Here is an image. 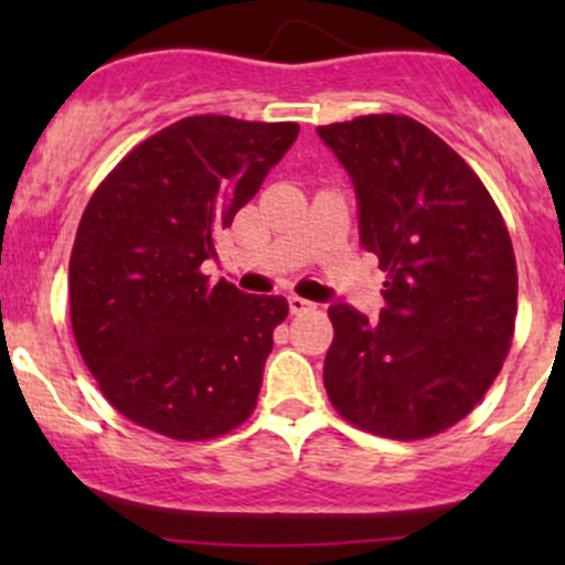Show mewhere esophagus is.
<instances>
[{
	"mask_svg": "<svg viewBox=\"0 0 565 565\" xmlns=\"http://www.w3.org/2000/svg\"><path fill=\"white\" fill-rule=\"evenodd\" d=\"M315 309V303L306 298H300V295H289V311L292 315H303V311H311Z\"/></svg>",
	"mask_w": 565,
	"mask_h": 565,
	"instance_id": "34e87169",
	"label": "esophagus"
}]
</instances>
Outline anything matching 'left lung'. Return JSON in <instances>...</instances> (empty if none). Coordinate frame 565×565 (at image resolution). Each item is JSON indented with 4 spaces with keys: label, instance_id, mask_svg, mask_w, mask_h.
Masks as SVG:
<instances>
[{
    "label": "left lung",
    "instance_id": "1",
    "mask_svg": "<svg viewBox=\"0 0 565 565\" xmlns=\"http://www.w3.org/2000/svg\"><path fill=\"white\" fill-rule=\"evenodd\" d=\"M350 174L361 246L388 273L380 319L328 309L324 388L361 429L420 440L498 377L516 319V259L476 172L426 125L369 114L317 128Z\"/></svg>",
    "mask_w": 565,
    "mask_h": 565
}]
</instances>
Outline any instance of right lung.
<instances>
[{
    "label": "right lung",
    "instance_id": "right-lung-1",
    "mask_svg": "<svg viewBox=\"0 0 565 565\" xmlns=\"http://www.w3.org/2000/svg\"><path fill=\"white\" fill-rule=\"evenodd\" d=\"M298 122L202 114L141 141L100 182L71 254V324L125 418L210 440L254 409L281 295L210 284L215 235L298 139Z\"/></svg>",
    "mask_w": 565,
    "mask_h": 565
}]
</instances>
